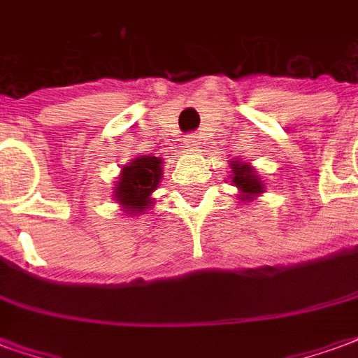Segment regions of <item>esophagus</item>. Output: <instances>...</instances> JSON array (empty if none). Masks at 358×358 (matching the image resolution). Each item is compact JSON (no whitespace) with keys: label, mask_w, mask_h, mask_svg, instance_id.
I'll list each match as a JSON object with an SVG mask.
<instances>
[{"label":"esophagus","mask_w":358,"mask_h":358,"mask_svg":"<svg viewBox=\"0 0 358 358\" xmlns=\"http://www.w3.org/2000/svg\"><path fill=\"white\" fill-rule=\"evenodd\" d=\"M184 143H186V148L197 149V148H199V145H201V138H199L197 134H189V136H186V140H184Z\"/></svg>","instance_id":"esophagus-1"}]
</instances>
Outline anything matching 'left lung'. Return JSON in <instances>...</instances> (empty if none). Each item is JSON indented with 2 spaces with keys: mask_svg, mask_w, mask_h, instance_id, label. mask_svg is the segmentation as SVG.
Segmentation results:
<instances>
[{
  "mask_svg": "<svg viewBox=\"0 0 358 358\" xmlns=\"http://www.w3.org/2000/svg\"><path fill=\"white\" fill-rule=\"evenodd\" d=\"M230 169H232V174L228 178L232 182V186L238 187V192H240L238 199L241 203L255 201L257 197L264 194V182L255 171V166L243 163L241 159H234L230 161Z\"/></svg>",
  "mask_w": 358,
  "mask_h": 358,
  "instance_id": "obj_1",
  "label": "left lung"
}]
</instances>
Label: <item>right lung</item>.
Returning <instances> with one entry per match:
<instances>
[{"mask_svg": "<svg viewBox=\"0 0 358 358\" xmlns=\"http://www.w3.org/2000/svg\"><path fill=\"white\" fill-rule=\"evenodd\" d=\"M163 178V159L153 155H140L120 166L113 197L126 217L145 215L155 205L153 192Z\"/></svg>", "mask_w": 358, "mask_h": 358, "instance_id": "obj_1", "label": "right lung"}]
</instances>
